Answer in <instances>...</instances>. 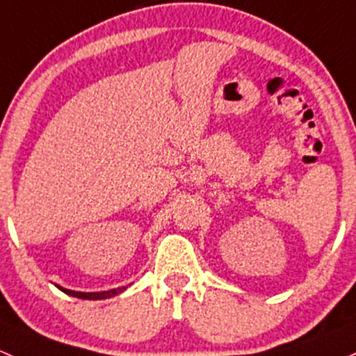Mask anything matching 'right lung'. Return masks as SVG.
<instances>
[{"label": "right lung", "mask_w": 356, "mask_h": 356, "mask_svg": "<svg viewBox=\"0 0 356 356\" xmlns=\"http://www.w3.org/2000/svg\"><path fill=\"white\" fill-rule=\"evenodd\" d=\"M56 286H58V284H56ZM58 289H61V291L67 293V295H70V296H75V298H82V300H106V298H111V296L120 295V293L127 289V286L113 288V289H108V291H92V293L73 291V289H67V288H63V286H58Z\"/></svg>", "instance_id": "add662e5"}]
</instances>
